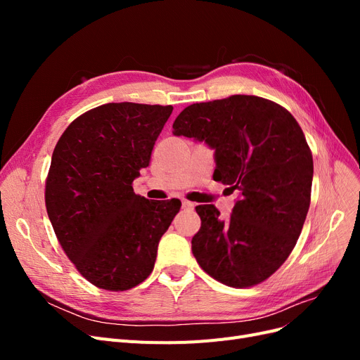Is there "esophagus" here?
Here are the masks:
<instances>
[{"label": "esophagus", "mask_w": 360, "mask_h": 360, "mask_svg": "<svg viewBox=\"0 0 360 360\" xmlns=\"http://www.w3.org/2000/svg\"><path fill=\"white\" fill-rule=\"evenodd\" d=\"M181 205H183V209H188V210H193V207H195V204L188 201V200H183Z\"/></svg>", "instance_id": "esophagus-1"}]
</instances>
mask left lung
<instances>
[{
    "mask_svg": "<svg viewBox=\"0 0 360 360\" xmlns=\"http://www.w3.org/2000/svg\"><path fill=\"white\" fill-rule=\"evenodd\" d=\"M172 129L213 148V179L238 191L228 219L213 204L195 207L193 257L225 285L259 284L291 254L309 209L314 162L299 123L275 102L236 94L184 108Z\"/></svg>",
    "mask_w": 360,
    "mask_h": 360,
    "instance_id": "obj_1",
    "label": "left lung"
}]
</instances>
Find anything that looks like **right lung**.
Here are the masks:
<instances>
[{
  "label": "right lung",
  "instance_id": "right-lung-1",
  "mask_svg": "<svg viewBox=\"0 0 360 360\" xmlns=\"http://www.w3.org/2000/svg\"><path fill=\"white\" fill-rule=\"evenodd\" d=\"M172 106L106 103L69 124L52 153L45 201L58 242L93 285L146 281L180 200L150 201L132 181L147 168Z\"/></svg>",
  "mask_w": 360,
  "mask_h": 360
}]
</instances>
